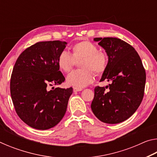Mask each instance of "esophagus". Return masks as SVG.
<instances>
[{
    "label": "esophagus",
    "instance_id": "34e87169",
    "mask_svg": "<svg viewBox=\"0 0 157 157\" xmlns=\"http://www.w3.org/2000/svg\"><path fill=\"white\" fill-rule=\"evenodd\" d=\"M82 88H77V87H75V88H73V91L74 92H78V91H82Z\"/></svg>",
    "mask_w": 157,
    "mask_h": 157
}]
</instances>
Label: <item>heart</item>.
<instances>
[{
    "label": "heart",
    "mask_w": 157,
    "mask_h": 157,
    "mask_svg": "<svg viewBox=\"0 0 157 157\" xmlns=\"http://www.w3.org/2000/svg\"><path fill=\"white\" fill-rule=\"evenodd\" d=\"M72 54L63 51L57 58V64L60 70L65 73L70 71L75 62H79L81 69L73 71L66 77V82L70 86L82 88L91 83L94 73H102L108 63L107 55L105 52L98 50L96 45L88 40L78 42L71 47Z\"/></svg>",
    "instance_id": "heart-1"
}]
</instances>
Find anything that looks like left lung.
<instances>
[{"label":"left lung","mask_w":157,"mask_h":157,"mask_svg":"<svg viewBox=\"0 0 157 157\" xmlns=\"http://www.w3.org/2000/svg\"><path fill=\"white\" fill-rule=\"evenodd\" d=\"M94 41L108 56L107 68L100 82L107 80L109 84L95 87L91 109L103 123H120L131 117L142 102L145 71L139 54L125 41L114 37L94 38Z\"/></svg>","instance_id":"8db88e82"}]
</instances>
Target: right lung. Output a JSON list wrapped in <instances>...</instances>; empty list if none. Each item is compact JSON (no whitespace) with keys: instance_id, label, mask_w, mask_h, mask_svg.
<instances>
[{"instance_id":"add662e5","label":"right lung","mask_w":157,"mask_h":157,"mask_svg":"<svg viewBox=\"0 0 157 157\" xmlns=\"http://www.w3.org/2000/svg\"><path fill=\"white\" fill-rule=\"evenodd\" d=\"M66 41L38 42L25 49L16 62L10 80V93L16 112L33 128L46 130L64 116L73 88L57 87L65 78L59 71L57 58Z\"/></svg>"}]
</instances>
